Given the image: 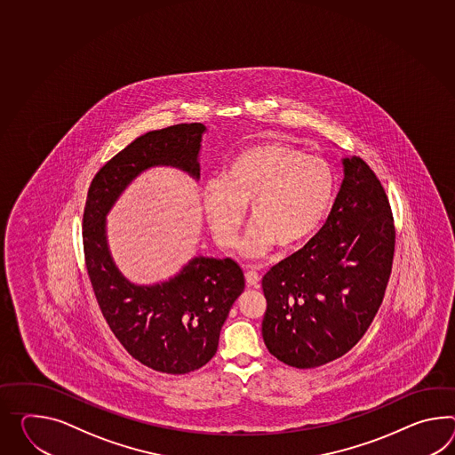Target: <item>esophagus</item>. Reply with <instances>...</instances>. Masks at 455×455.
Masks as SVG:
<instances>
[{
    "mask_svg": "<svg viewBox=\"0 0 455 455\" xmlns=\"http://www.w3.org/2000/svg\"><path fill=\"white\" fill-rule=\"evenodd\" d=\"M244 277H246V283H248V286H258L259 284V275L256 273V271H246V275H244Z\"/></svg>",
    "mask_w": 455,
    "mask_h": 455,
    "instance_id": "obj_1",
    "label": "esophagus"
}]
</instances>
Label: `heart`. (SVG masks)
I'll return each mask as SVG.
<instances>
[{
	"instance_id": "obj_1",
	"label": "heart",
	"mask_w": 455,
	"mask_h": 455,
	"mask_svg": "<svg viewBox=\"0 0 455 455\" xmlns=\"http://www.w3.org/2000/svg\"><path fill=\"white\" fill-rule=\"evenodd\" d=\"M335 178L319 156L304 155L298 146L265 141L250 146L232 161L225 180L204 188V205L219 246L233 248L251 205L255 227L243 244L246 256H259L273 244L298 248L325 219L332 205Z\"/></svg>"
}]
</instances>
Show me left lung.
<instances>
[{
    "label": "left lung",
    "mask_w": 455,
    "mask_h": 455,
    "mask_svg": "<svg viewBox=\"0 0 455 455\" xmlns=\"http://www.w3.org/2000/svg\"><path fill=\"white\" fill-rule=\"evenodd\" d=\"M344 166L319 233L261 281L263 339L289 366L315 368L352 350L385 298L396 243L388 196L362 157Z\"/></svg>",
    "instance_id": "left-lung-1"
}]
</instances>
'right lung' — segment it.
<instances>
[{
  "mask_svg": "<svg viewBox=\"0 0 455 455\" xmlns=\"http://www.w3.org/2000/svg\"><path fill=\"white\" fill-rule=\"evenodd\" d=\"M204 132L202 123H180L136 138L95 174L84 209L85 267L105 321L134 360L169 375L199 370L215 355L223 322L243 292V271L230 258H194L167 283L134 286L111 261L105 215L148 167H180L199 178Z\"/></svg>",
  "mask_w": 455,
  "mask_h": 455,
  "instance_id": "right-lung-1",
  "label": "right lung"
}]
</instances>
